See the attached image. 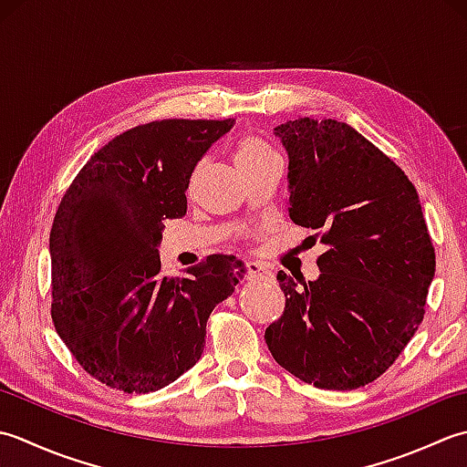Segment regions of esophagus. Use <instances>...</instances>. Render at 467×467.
<instances>
[{
    "instance_id": "1",
    "label": "esophagus",
    "mask_w": 467,
    "mask_h": 467,
    "mask_svg": "<svg viewBox=\"0 0 467 467\" xmlns=\"http://www.w3.org/2000/svg\"><path fill=\"white\" fill-rule=\"evenodd\" d=\"M244 265L247 278H268V275H272V272L260 262H245Z\"/></svg>"
}]
</instances>
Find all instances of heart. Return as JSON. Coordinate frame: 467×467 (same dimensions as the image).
Instances as JSON below:
<instances>
[{"instance_id":"b5f03b06","label":"heart","mask_w":467,"mask_h":467,"mask_svg":"<svg viewBox=\"0 0 467 467\" xmlns=\"http://www.w3.org/2000/svg\"><path fill=\"white\" fill-rule=\"evenodd\" d=\"M274 155H278V153H275L268 142H264L262 139H255V137L242 139L240 142H237V149H235L237 167H240L242 171L250 169L254 165H260L265 159H270Z\"/></svg>"}]
</instances>
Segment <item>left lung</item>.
Returning <instances> with one entry per match:
<instances>
[{
	"label": "left lung",
	"mask_w": 467,
	"mask_h": 467,
	"mask_svg": "<svg viewBox=\"0 0 467 467\" xmlns=\"http://www.w3.org/2000/svg\"><path fill=\"white\" fill-rule=\"evenodd\" d=\"M288 153L290 220L320 232L318 278L278 282L280 320L265 328L275 363L318 389L380 377L423 320L435 252L420 195L391 159L347 122L298 119L274 129Z\"/></svg>",
	"instance_id": "1"
}]
</instances>
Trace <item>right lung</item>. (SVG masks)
Returning <instances> with one entry per match:
<instances>
[{
    "mask_svg": "<svg viewBox=\"0 0 467 467\" xmlns=\"http://www.w3.org/2000/svg\"><path fill=\"white\" fill-rule=\"evenodd\" d=\"M225 120H155L114 137L64 193L50 232L52 320L88 375L153 393L202 358L205 325L242 280V262L209 255L185 278L161 275L165 220L187 212L189 179Z\"/></svg>",
    "mask_w": 467,
    "mask_h": 467,
    "instance_id": "right-lung-1",
    "label": "right lung"
}]
</instances>
